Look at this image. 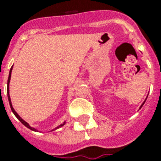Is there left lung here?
<instances>
[{"instance_id":"obj_1","label":"left lung","mask_w":161,"mask_h":161,"mask_svg":"<svg viewBox=\"0 0 161 161\" xmlns=\"http://www.w3.org/2000/svg\"><path fill=\"white\" fill-rule=\"evenodd\" d=\"M144 103H145V102H144ZM144 103H142V105L144 104ZM142 106H141V108H142Z\"/></svg>"}]
</instances>
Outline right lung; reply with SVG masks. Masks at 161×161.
I'll return each mask as SVG.
<instances>
[{
	"instance_id": "right-lung-1",
	"label": "right lung",
	"mask_w": 161,
	"mask_h": 161,
	"mask_svg": "<svg viewBox=\"0 0 161 161\" xmlns=\"http://www.w3.org/2000/svg\"><path fill=\"white\" fill-rule=\"evenodd\" d=\"M12 69H13V66L11 67V69H10V71H9L8 79V88H7V92H8V101H9V104H10V108H11V109H12L13 113L14 114V115H15L17 118L19 119V121H20V122H21V123H22L23 125H25L26 128H30L31 130H33V131H36V129H35V128H32V127H30L29 124H28L27 122H26V121H24V120H22V119L20 118V117H19V115H18L17 113H16L15 110H14V108H13L12 103H11V99H10V96H9V82H10V78H11V72H12ZM64 123H65V122H64L63 124L60 125L59 127H62V126H64ZM59 127H58V128H55V129H57V128H59ZM55 129H53V130H55Z\"/></svg>"
}]
</instances>
